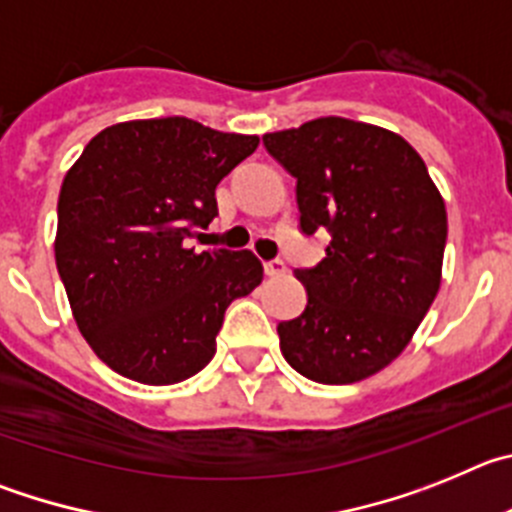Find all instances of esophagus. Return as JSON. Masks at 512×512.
<instances>
[{"instance_id":"34e87169","label":"esophagus","mask_w":512,"mask_h":512,"mask_svg":"<svg viewBox=\"0 0 512 512\" xmlns=\"http://www.w3.org/2000/svg\"><path fill=\"white\" fill-rule=\"evenodd\" d=\"M285 273V262L283 260H267L265 262V275L267 278H275V275Z\"/></svg>"}]
</instances>
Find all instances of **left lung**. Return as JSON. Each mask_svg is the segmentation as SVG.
<instances>
[{"label":"left lung","mask_w":512,"mask_h":512,"mask_svg":"<svg viewBox=\"0 0 512 512\" xmlns=\"http://www.w3.org/2000/svg\"><path fill=\"white\" fill-rule=\"evenodd\" d=\"M262 145L296 178L301 232L326 229L316 267H298L301 316L280 321V352L303 377L349 385L388 367L441 285L446 206L426 163L375 124L321 117Z\"/></svg>","instance_id":"left-lung-1"}]
</instances>
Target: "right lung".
<instances>
[{"instance_id":"obj_1","label":"right lung","mask_w":512,"mask_h":512,"mask_svg":"<svg viewBox=\"0 0 512 512\" xmlns=\"http://www.w3.org/2000/svg\"><path fill=\"white\" fill-rule=\"evenodd\" d=\"M260 145L186 117L101 130L63 178L55 265L73 319L101 362L173 385L216 352L224 311L260 285L250 250L188 245L216 211V186Z\"/></svg>"}]
</instances>
